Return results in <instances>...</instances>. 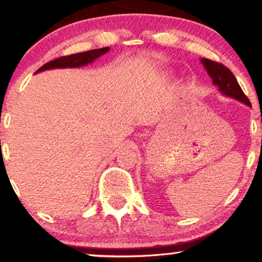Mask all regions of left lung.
<instances>
[{"label": "left lung", "instance_id": "left-lung-1", "mask_svg": "<svg viewBox=\"0 0 262 262\" xmlns=\"http://www.w3.org/2000/svg\"><path fill=\"white\" fill-rule=\"evenodd\" d=\"M201 62H202L204 69L207 70V74H208L210 79H212L213 85L217 86V89L219 90V92H221L222 95L234 98V100L242 102V103L246 104V106L251 107L250 101H249V98L244 95L242 87L239 86L235 76H234L229 69L225 68L224 65L219 64V62L212 61V60L204 58L201 59Z\"/></svg>", "mask_w": 262, "mask_h": 262}]
</instances>
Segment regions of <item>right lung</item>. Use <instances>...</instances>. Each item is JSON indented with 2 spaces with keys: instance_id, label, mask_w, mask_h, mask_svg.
Masks as SVG:
<instances>
[{
  "instance_id": "obj_1",
  "label": "right lung",
  "mask_w": 262,
  "mask_h": 262,
  "mask_svg": "<svg viewBox=\"0 0 262 262\" xmlns=\"http://www.w3.org/2000/svg\"><path fill=\"white\" fill-rule=\"evenodd\" d=\"M110 52V48H101V49H93L89 52H83L79 54H73L69 56H61L53 61L47 62V64L41 66L37 73H41L45 70H52V69H66V68H81V66H86L91 62L95 61L96 59Z\"/></svg>"
}]
</instances>
